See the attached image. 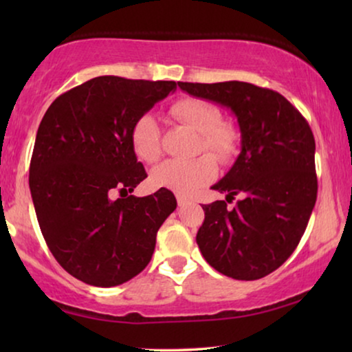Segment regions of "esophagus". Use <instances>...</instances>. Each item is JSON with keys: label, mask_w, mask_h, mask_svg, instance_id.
<instances>
[{"label": "esophagus", "mask_w": 352, "mask_h": 352, "mask_svg": "<svg viewBox=\"0 0 352 352\" xmlns=\"http://www.w3.org/2000/svg\"><path fill=\"white\" fill-rule=\"evenodd\" d=\"M177 205H179V206H184V205H187V199H186V197L177 195Z\"/></svg>", "instance_id": "esophagus-1"}]
</instances>
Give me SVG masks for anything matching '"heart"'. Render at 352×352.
Returning a JSON list of instances; mask_svg holds the SVG:
<instances>
[{"mask_svg":"<svg viewBox=\"0 0 352 352\" xmlns=\"http://www.w3.org/2000/svg\"><path fill=\"white\" fill-rule=\"evenodd\" d=\"M170 115L197 131L195 151H208L221 163H230L242 147V128L232 118L219 117L214 104L200 98H182L171 104ZM131 146L136 155L146 163H155L162 157V131L157 118L144 113L131 128ZM218 173V163L210 153H201L189 160H166L151 173L153 186L165 187L179 195H190L199 187L208 184Z\"/></svg>","mask_w":352,"mask_h":352,"instance_id":"heart-1","label":"heart"}]
</instances>
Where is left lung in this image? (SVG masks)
Instances as JSON below:
<instances>
[{
  "label": "left lung",
  "mask_w": 352,
  "mask_h": 352,
  "mask_svg": "<svg viewBox=\"0 0 352 352\" xmlns=\"http://www.w3.org/2000/svg\"><path fill=\"white\" fill-rule=\"evenodd\" d=\"M190 96L229 107L242 128V152L213 186L224 200L204 205L197 245L206 263L235 280H256L290 258L317 199L316 141L309 123L277 91L245 81L182 83Z\"/></svg>",
  "instance_id": "8db88e82"
}]
</instances>
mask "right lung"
Returning a JSON list of instances; mask_svg holds the SVG:
<instances>
[{"label": "right lung", "mask_w": 352, "mask_h": 352, "mask_svg": "<svg viewBox=\"0 0 352 352\" xmlns=\"http://www.w3.org/2000/svg\"><path fill=\"white\" fill-rule=\"evenodd\" d=\"M175 89V81L98 76L60 94L41 120L28 176L38 224L57 263L88 285L117 287L144 271L176 210L168 189L128 195L147 177L133 124Z\"/></svg>", "instance_id": "obj_1"}]
</instances>
